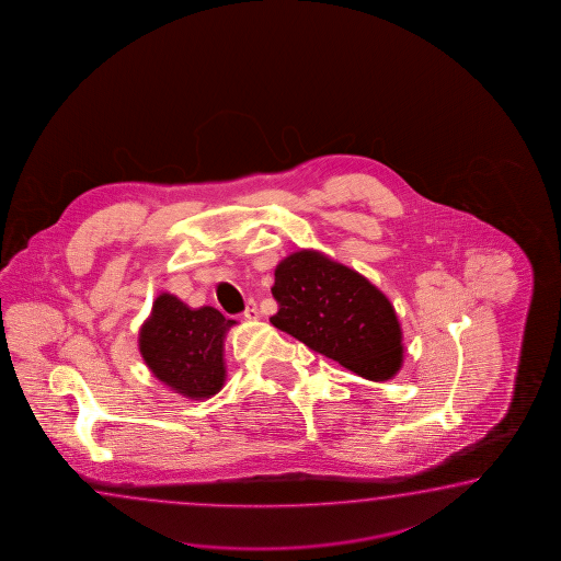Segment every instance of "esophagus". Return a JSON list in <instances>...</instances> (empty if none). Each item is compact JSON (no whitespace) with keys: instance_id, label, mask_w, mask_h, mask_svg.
I'll use <instances>...</instances> for the list:
<instances>
[{"instance_id":"obj_1","label":"esophagus","mask_w":561,"mask_h":561,"mask_svg":"<svg viewBox=\"0 0 561 561\" xmlns=\"http://www.w3.org/2000/svg\"><path fill=\"white\" fill-rule=\"evenodd\" d=\"M259 317H261V312H259V307H256V302H254V300H249V305H247V310H244V319L259 320Z\"/></svg>"}]
</instances>
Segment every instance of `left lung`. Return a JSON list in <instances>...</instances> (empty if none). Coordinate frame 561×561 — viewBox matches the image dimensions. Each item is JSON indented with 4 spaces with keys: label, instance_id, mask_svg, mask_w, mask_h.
I'll use <instances>...</instances> for the list:
<instances>
[{
    "label": "left lung",
    "instance_id": "left-lung-1",
    "mask_svg": "<svg viewBox=\"0 0 561 561\" xmlns=\"http://www.w3.org/2000/svg\"><path fill=\"white\" fill-rule=\"evenodd\" d=\"M273 327L352 373L385 382L402 366V329L385 293L319 251L288 254L275 271Z\"/></svg>",
    "mask_w": 561,
    "mask_h": 561
}]
</instances>
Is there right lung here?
<instances>
[{"instance_id":"obj_1","label":"right lung","mask_w":561,"mask_h":561,"mask_svg":"<svg viewBox=\"0 0 561 561\" xmlns=\"http://www.w3.org/2000/svg\"><path fill=\"white\" fill-rule=\"evenodd\" d=\"M232 324L217 308H188L175 295L161 293L139 332V351L154 378L176 394L205 400L225 385L222 352Z\"/></svg>"}]
</instances>
